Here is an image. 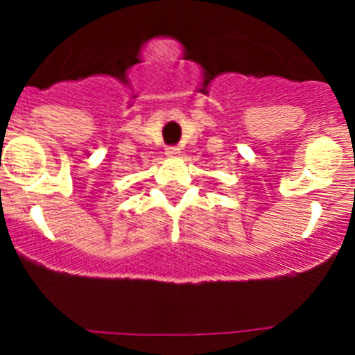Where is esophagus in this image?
<instances>
[{"label": "esophagus", "instance_id": "34e87169", "mask_svg": "<svg viewBox=\"0 0 355 355\" xmlns=\"http://www.w3.org/2000/svg\"><path fill=\"white\" fill-rule=\"evenodd\" d=\"M181 150L178 149V147H167V150H165V155L168 156V158H175V156H180Z\"/></svg>", "mask_w": 355, "mask_h": 355}]
</instances>
